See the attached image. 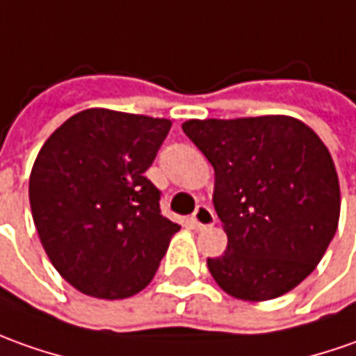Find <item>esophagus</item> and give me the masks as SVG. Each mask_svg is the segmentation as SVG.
<instances>
[{
  "mask_svg": "<svg viewBox=\"0 0 356 356\" xmlns=\"http://www.w3.org/2000/svg\"><path fill=\"white\" fill-rule=\"evenodd\" d=\"M192 219V223H194L195 229H206L211 227L213 223H216V213H213V209L207 206H197L195 207L194 216L190 217Z\"/></svg>",
  "mask_w": 356,
  "mask_h": 356,
  "instance_id": "esophagus-1",
  "label": "esophagus"
}]
</instances>
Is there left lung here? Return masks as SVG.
I'll return each instance as SVG.
<instances>
[{"label":"left lung","instance_id":"obj_1","mask_svg":"<svg viewBox=\"0 0 356 356\" xmlns=\"http://www.w3.org/2000/svg\"><path fill=\"white\" fill-rule=\"evenodd\" d=\"M216 172L227 250L207 268L229 296L264 302L314 273L339 223V178L323 140L288 115L190 119Z\"/></svg>","mask_w":356,"mask_h":356}]
</instances>
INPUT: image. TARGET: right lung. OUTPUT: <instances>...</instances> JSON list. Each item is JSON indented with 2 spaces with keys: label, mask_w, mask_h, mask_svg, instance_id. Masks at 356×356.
I'll return each instance as SVG.
<instances>
[{
  "label": "right lung",
  "mask_w": 356,
  "mask_h": 356,
  "mask_svg": "<svg viewBox=\"0 0 356 356\" xmlns=\"http://www.w3.org/2000/svg\"><path fill=\"white\" fill-rule=\"evenodd\" d=\"M168 119L83 109L37 154L29 202L52 266L76 290L123 300L147 288L178 223L161 216V192L145 176Z\"/></svg>",
  "instance_id": "obj_1"
}]
</instances>
